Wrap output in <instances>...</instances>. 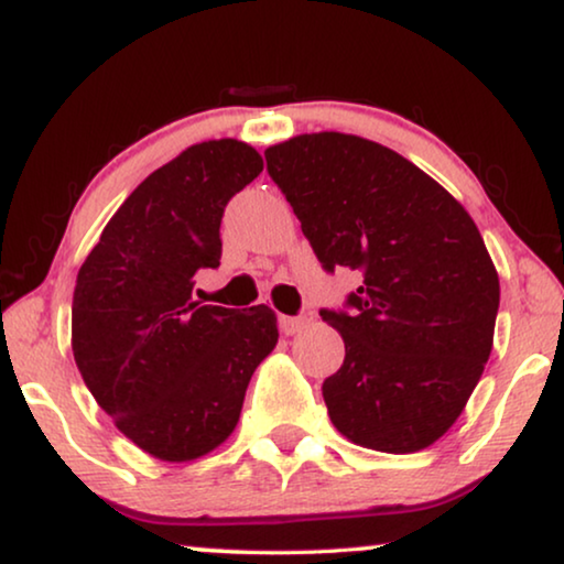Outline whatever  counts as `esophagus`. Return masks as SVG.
Returning a JSON list of instances; mask_svg holds the SVG:
<instances>
[{"label":"esophagus","instance_id":"esophagus-1","mask_svg":"<svg viewBox=\"0 0 564 564\" xmlns=\"http://www.w3.org/2000/svg\"><path fill=\"white\" fill-rule=\"evenodd\" d=\"M279 324H281V332L285 336H293V334H299L301 329H306L308 318L306 316H281Z\"/></svg>","mask_w":564,"mask_h":564}]
</instances>
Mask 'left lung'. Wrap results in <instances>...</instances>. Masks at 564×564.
<instances>
[{"mask_svg": "<svg viewBox=\"0 0 564 564\" xmlns=\"http://www.w3.org/2000/svg\"><path fill=\"white\" fill-rule=\"evenodd\" d=\"M265 162L326 271L365 279L349 311L322 308L344 339L322 388L334 427L362 448H427L491 355L499 273L476 223L413 162L351 133H301Z\"/></svg>", "mask_w": 564, "mask_h": 564, "instance_id": "8db88e82", "label": "left lung"}]
</instances>
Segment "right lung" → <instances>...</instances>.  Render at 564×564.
Returning <instances> with one entry per match:
<instances>
[{
	"label": "right lung",
	"mask_w": 564,
	"mask_h": 564,
	"mask_svg": "<svg viewBox=\"0 0 564 564\" xmlns=\"http://www.w3.org/2000/svg\"><path fill=\"white\" fill-rule=\"evenodd\" d=\"M263 172L238 139L202 141L151 172L100 232L73 293V357L119 431L184 464L230 438L256 367L279 341L265 304L192 301L223 256L225 205Z\"/></svg>",
	"instance_id": "add662e5"
}]
</instances>
